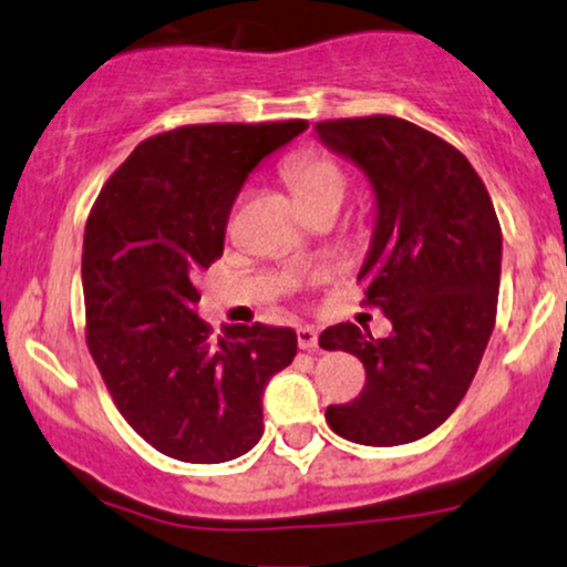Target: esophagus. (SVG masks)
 I'll use <instances>...</instances> for the list:
<instances>
[{
	"instance_id": "esophagus-1",
	"label": "esophagus",
	"mask_w": 567,
	"mask_h": 567,
	"mask_svg": "<svg viewBox=\"0 0 567 567\" xmlns=\"http://www.w3.org/2000/svg\"><path fill=\"white\" fill-rule=\"evenodd\" d=\"M299 350H316L318 348V329L316 326H299L297 329Z\"/></svg>"
}]
</instances>
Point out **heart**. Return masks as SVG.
<instances>
[{"label": "heart", "mask_w": 567, "mask_h": 567, "mask_svg": "<svg viewBox=\"0 0 567 567\" xmlns=\"http://www.w3.org/2000/svg\"><path fill=\"white\" fill-rule=\"evenodd\" d=\"M284 177L305 209L329 202L339 204L344 196V188H348V177L339 169L334 158L316 151L295 153V156L286 158Z\"/></svg>", "instance_id": "heart-1"}]
</instances>
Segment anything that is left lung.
<instances>
[{
	"mask_svg": "<svg viewBox=\"0 0 567 567\" xmlns=\"http://www.w3.org/2000/svg\"><path fill=\"white\" fill-rule=\"evenodd\" d=\"M318 140L350 158L374 190V233L358 281L390 318L374 339L355 323L323 331V350L361 358L363 392L329 405L344 441L403 445L454 414L496 323L502 228L472 164L422 126L398 116L318 122Z\"/></svg>",
	"mask_w": 567,
	"mask_h": 567,
	"instance_id": "8db88e82",
	"label": "left lung"
}]
</instances>
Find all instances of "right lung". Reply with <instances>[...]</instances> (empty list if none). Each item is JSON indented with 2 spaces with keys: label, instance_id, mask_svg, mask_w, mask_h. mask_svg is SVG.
<instances>
[{
  "label": "right lung",
  "instance_id": "obj_1",
  "mask_svg": "<svg viewBox=\"0 0 567 567\" xmlns=\"http://www.w3.org/2000/svg\"><path fill=\"white\" fill-rule=\"evenodd\" d=\"M308 122L190 124L140 143L84 228L86 348L113 403L164 456L219 464L262 437V392L297 355L295 329L225 326L196 312L198 276L255 166Z\"/></svg>",
  "mask_w": 567,
  "mask_h": 567
}]
</instances>
